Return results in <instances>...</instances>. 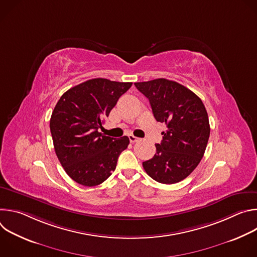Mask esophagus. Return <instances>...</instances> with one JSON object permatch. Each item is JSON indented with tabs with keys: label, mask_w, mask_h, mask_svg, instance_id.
Wrapping results in <instances>:
<instances>
[{
	"label": "esophagus",
	"mask_w": 257,
	"mask_h": 257,
	"mask_svg": "<svg viewBox=\"0 0 257 257\" xmlns=\"http://www.w3.org/2000/svg\"><path fill=\"white\" fill-rule=\"evenodd\" d=\"M128 137H129V140H130V142H132V143H134V142H137V141L139 140V138H137V137H136V136H134V135H129Z\"/></svg>",
	"instance_id": "34e87169"
}]
</instances>
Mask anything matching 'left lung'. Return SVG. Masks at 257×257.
I'll return each mask as SVG.
<instances>
[{
  "mask_svg": "<svg viewBox=\"0 0 257 257\" xmlns=\"http://www.w3.org/2000/svg\"><path fill=\"white\" fill-rule=\"evenodd\" d=\"M134 84L149 98L156 120L167 125L156 155L142 163L143 169L163 184L178 183L194 171L204 155L210 133L205 106L194 92L172 80Z\"/></svg>",
  "mask_w": 257,
  "mask_h": 257,
  "instance_id": "obj_1",
  "label": "left lung"
}]
</instances>
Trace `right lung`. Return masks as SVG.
Returning a JSON list of instances; mask_svg holds the SVG:
<instances>
[{
    "label": "right lung",
    "instance_id": "obj_1",
    "mask_svg": "<svg viewBox=\"0 0 257 257\" xmlns=\"http://www.w3.org/2000/svg\"><path fill=\"white\" fill-rule=\"evenodd\" d=\"M132 82L94 78L67 90L50 121L56 155L68 176L83 186L101 184L115 171L129 138L98 132L119 97Z\"/></svg>",
    "mask_w": 257,
    "mask_h": 257
}]
</instances>
